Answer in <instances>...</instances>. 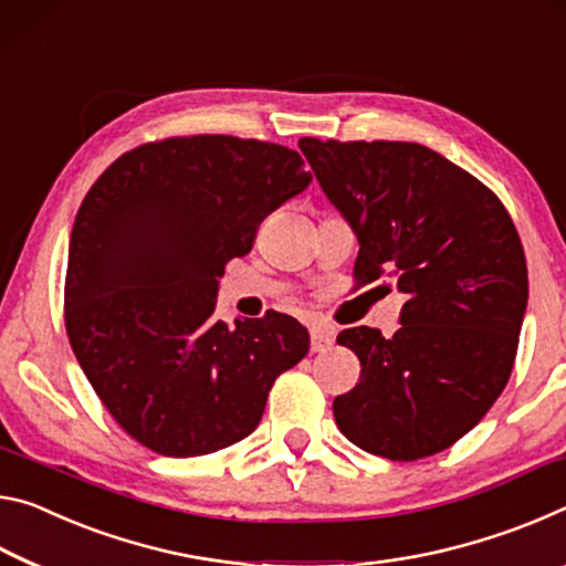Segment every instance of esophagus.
I'll return each instance as SVG.
<instances>
[{"instance_id":"esophagus-1","label":"esophagus","mask_w":566,"mask_h":566,"mask_svg":"<svg viewBox=\"0 0 566 566\" xmlns=\"http://www.w3.org/2000/svg\"><path fill=\"white\" fill-rule=\"evenodd\" d=\"M331 346H333V331L313 326L311 328V350H313V354H323V350H328Z\"/></svg>"}]
</instances>
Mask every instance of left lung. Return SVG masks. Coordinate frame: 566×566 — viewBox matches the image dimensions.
Segmentation results:
<instances>
[{
  "instance_id": "obj_1",
  "label": "left lung",
  "mask_w": 566,
  "mask_h": 566,
  "mask_svg": "<svg viewBox=\"0 0 566 566\" xmlns=\"http://www.w3.org/2000/svg\"><path fill=\"white\" fill-rule=\"evenodd\" d=\"M298 147L358 238L356 285L394 277L401 328L338 333L360 360L333 416L358 449L416 461L484 419L512 376L530 277L522 240L492 190L416 143Z\"/></svg>"
}]
</instances>
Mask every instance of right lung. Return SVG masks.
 <instances>
[{
  "label": "right lung",
  "mask_w": 566,
  "mask_h": 566,
  "mask_svg": "<svg viewBox=\"0 0 566 566\" xmlns=\"http://www.w3.org/2000/svg\"><path fill=\"white\" fill-rule=\"evenodd\" d=\"M311 180L283 145L192 135L119 155L82 200L64 326L99 401L143 447L182 459L245 439L275 378L308 354L295 318L228 326L216 298L230 258Z\"/></svg>",
  "instance_id": "right-lung-1"
}]
</instances>
